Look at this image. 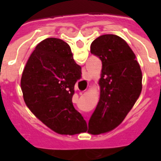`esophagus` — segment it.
I'll list each match as a JSON object with an SVG mask.
<instances>
[{"mask_svg": "<svg viewBox=\"0 0 161 161\" xmlns=\"http://www.w3.org/2000/svg\"><path fill=\"white\" fill-rule=\"evenodd\" d=\"M86 80H87V79H86ZM81 94H82V93H81Z\"/></svg>", "mask_w": 161, "mask_h": 161, "instance_id": "34e87169", "label": "esophagus"}]
</instances>
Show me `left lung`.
<instances>
[{"label":"left lung","mask_w":161,"mask_h":161,"mask_svg":"<svg viewBox=\"0 0 161 161\" xmlns=\"http://www.w3.org/2000/svg\"><path fill=\"white\" fill-rule=\"evenodd\" d=\"M91 53L102 61L100 99L88 123V132L111 131L124 120L141 94L142 73L135 53L124 40L104 34L91 43Z\"/></svg>","instance_id":"left-lung-1"}]
</instances>
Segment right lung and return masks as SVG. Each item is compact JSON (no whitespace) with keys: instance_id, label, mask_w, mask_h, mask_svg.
I'll list each match as a JSON object with an SVG mask.
<instances>
[{"instance_id":"obj_1","label":"right lung","mask_w":161,"mask_h":161,"mask_svg":"<svg viewBox=\"0 0 161 161\" xmlns=\"http://www.w3.org/2000/svg\"><path fill=\"white\" fill-rule=\"evenodd\" d=\"M81 73L70 46L56 38L38 44L23 70L20 85L26 106L61 135L86 131V121L72 103L74 86Z\"/></svg>"}]
</instances>
